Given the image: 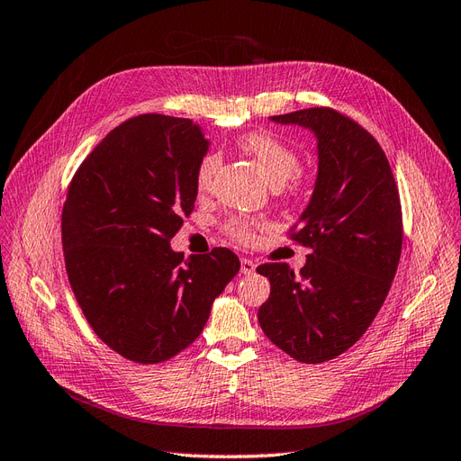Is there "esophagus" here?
I'll list each match as a JSON object with an SVG mask.
<instances>
[{
    "mask_svg": "<svg viewBox=\"0 0 461 461\" xmlns=\"http://www.w3.org/2000/svg\"><path fill=\"white\" fill-rule=\"evenodd\" d=\"M255 268H257V265L251 258H241V272L243 274H253Z\"/></svg>",
    "mask_w": 461,
    "mask_h": 461,
    "instance_id": "esophagus-1",
    "label": "esophagus"
}]
</instances>
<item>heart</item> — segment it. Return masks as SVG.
<instances>
[{"instance_id": "obj_1", "label": "heart", "mask_w": 461, "mask_h": 461, "mask_svg": "<svg viewBox=\"0 0 461 461\" xmlns=\"http://www.w3.org/2000/svg\"><path fill=\"white\" fill-rule=\"evenodd\" d=\"M240 149L253 158V160L262 167L267 179L274 187L295 189L297 187V169H299V156L297 152L287 147L285 142L274 139L272 135L253 131V133L243 135L240 140ZM221 158L218 152H206L194 172V185L199 191H206L212 185V179L218 172ZM258 223L247 216H233L226 223V233L231 240L240 243H249L253 240L255 230Z\"/></svg>"}]
</instances>
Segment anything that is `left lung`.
Segmentation results:
<instances>
[{
  "mask_svg": "<svg viewBox=\"0 0 461 461\" xmlns=\"http://www.w3.org/2000/svg\"><path fill=\"white\" fill-rule=\"evenodd\" d=\"M309 129L319 169L292 238L311 247L295 272L285 262L257 268L270 280L258 322L274 346L301 363L349 349L375 321L402 255V204L384 150L359 123L330 108L270 117Z\"/></svg>",
  "mask_w": 461,
  "mask_h": 461,
  "instance_id": "left-lung-1",
  "label": "left lung"
}]
</instances>
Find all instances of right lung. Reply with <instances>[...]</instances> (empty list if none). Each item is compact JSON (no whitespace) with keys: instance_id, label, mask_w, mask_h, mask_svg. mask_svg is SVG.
Masks as SVG:
<instances>
[{"instance_id":"obj_1","label":"right lung","mask_w":461,"mask_h":461,"mask_svg":"<svg viewBox=\"0 0 461 461\" xmlns=\"http://www.w3.org/2000/svg\"><path fill=\"white\" fill-rule=\"evenodd\" d=\"M208 147L191 120L137 115L100 140L69 185L61 214L69 284L92 330L129 361L162 363L191 346L240 272L226 247L187 260L169 247L194 208Z\"/></svg>"}]
</instances>
